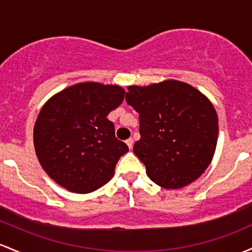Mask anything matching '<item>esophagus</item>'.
<instances>
[{"mask_svg":"<svg viewBox=\"0 0 252 252\" xmlns=\"http://www.w3.org/2000/svg\"><path fill=\"white\" fill-rule=\"evenodd\" d=\"M126 145H128L129 149H131L132 148V145H134V140H132L131 137H130V139H128V140L126 141Z\"/></svg>","mask_w":252,"mask_h":252,"instance_id":"obj_1","label":"esophagus"}]
</instances>
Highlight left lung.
Here are the masks:
<instances>
[{"mask_svg":"<svg viewBox=\"0 0 252 252\" xmlns=\"http://www.w3.org/2000/svg\"><path fill=\"white\" fill-rule=\"evenodd\" d=\"M128 90L126 100L140 122L134 153L149 178L165 189L196 181L211 164L218 142L219 122L211 101L176 80Z\"/></svg>","mask_w":252,"mask_h":252,"instance_id":"1","label":"left lung"}]
</instances>
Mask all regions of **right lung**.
<instances>
[{"instance_id": "1", "label": "right lung", "mask_w": 252, "mask_h": 252, "mask_svg": "<svg viewBox=\"0 0 252 252\" xmlns=\"http://www.w3.org/2000/svg\"><path fill=\"white\" fill-rule=\"evenodd\" d=\"M120 86L82 82L61 91L43 106L33 131L41 167L61 187L88 193L113 177L128 146L106 118L124 99Z\"/></svg>"}]
</instances>
